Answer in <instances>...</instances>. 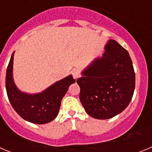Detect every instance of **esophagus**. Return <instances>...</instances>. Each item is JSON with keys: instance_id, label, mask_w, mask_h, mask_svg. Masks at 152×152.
Returning <instances> with one entry per match:
<instances>
[{"instance_id": "esophagus-1", "label": "esophagus", "mask_w": 152, "mask_h": 152, "mask_svg": "<svg viewBox=\"0 0 152 152\" xmlns=\"http://www.w3.org/2000/svg\"><path fill=\"white\" fill-rule=\"evenodd\" d=\"M72 75H73V77L75 79V80H77L79 77H80V75H79V72L77 71V69L73 70V72H72Z\"/></svg>"}]
</instances>
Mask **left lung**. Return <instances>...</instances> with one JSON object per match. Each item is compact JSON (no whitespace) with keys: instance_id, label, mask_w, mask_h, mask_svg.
<instances>
[{"instance_id":"left-lung-1","label":"left lung","mask_w":152,"mask_h":152,"mask_svg":"<svg viewBox=\"0 0 152 152\" xmlns=\"http://www.w3.org/2000/svg\"><path fill=\"white\" fill-rule=\"evenodd\" d=\"M101 57L93 60L77 80L80 100L87 113L97 119L114 117L128 107L133 96L135 75L129 52L110 39Z\"/></svg>"}]
</instances>
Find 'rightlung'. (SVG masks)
I'll list each match as a JSON object with an SVG mask.
<instances>
[{
    "instance_id": "add662e5",
    "label": "right lung",
    "mask_w": 152,
    "mask_h": 152,
    "mask_svg": "<svg viewBox=\"0 0 152 152\" xmlns=\"http://www.w3.org/2000/svg\"><path fill=\"white\" fill-rule=\"evenodd\" d=\"M13 52L6 73V90L8 99L14 110L23 119L35 124H45L58 114L62 98L69 86L75 83L72 75L56 81L42 92L28 94L16 86L13 77Z\"/></svg>"
}]
</instances>
